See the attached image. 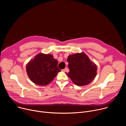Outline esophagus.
Wrapping results in <instances>:
<instances>
[{
    "mask_svg": "<svg viewBox=\"0 0 126 126\" xmlns=\"http://www.w3.org/2000/svg\"><path fill=\"white\" fill-rule=\"evenodd\" d=\"M66 69H67V68H65V69H62V71H64V72H65L66 71Z\"/></svg>",
    "mask_w": 126,
    "mask_h": 126,
    "instance_id": "obj_1",
    "label": "esophagus"
}]
</instances>
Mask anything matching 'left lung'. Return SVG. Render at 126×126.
<instances>
[{
	"mask_svg": "<svg viewBox=\"0 0 126 126\" xmlns=\"http://www.w3.org/2000/svg\"><path fill=\"white\" fill-rule=\"evenodd\" d=\"M69 72L66 75L73 83L84 86L93 80L97 74V66L84 53L70 55L67 58Z\"/></svg>",
	"mask_w": 126,
	"mask_h": 126,
	"instance_id": "1",
	"label": "left lung"
}]
</instances>
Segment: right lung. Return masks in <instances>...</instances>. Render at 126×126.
I'll return each mask as SVG.
<instances>
[{
  "label": "right lung",
  "instance_id": "1",
  "mask_svg": "<svg viewBox=\"0 0 126 126\" xmlns=\"http://www.w3.org/2000/svg\"><path fill=\"white\" fill-rule=\"evenodd\" d=\"M58 61L51 54H39L26 66L27 75L35 84L44 86L49 84L61 70Z\"/></svg>",
  "mask_w": 126,
  "mask_h": 126
}]
</instances>
